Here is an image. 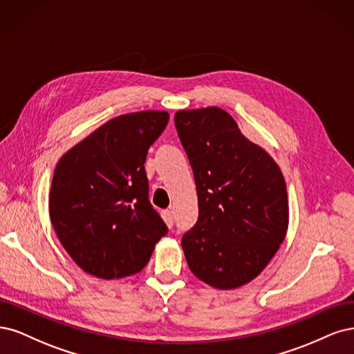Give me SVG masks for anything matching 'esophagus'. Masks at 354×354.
I'll use <instances>...</instances> for the list:
<instances>
[{
  "label": "esophagus",
  "instance_id": "obj_1",
  "mask_svg": "<svg viewBox=\"0 0 354 354\" xmlns=\"http://www.w3.org/2000/svg\"><path fill=\"white\" fill-rule=\"evenodd\" d=\"M162 216H163V219H165L167 226H174V212L172 210H170V209L163 210Z\"/></svg>",
  "mask_w": 354,
  "mask_h": 354
}]
</instances>
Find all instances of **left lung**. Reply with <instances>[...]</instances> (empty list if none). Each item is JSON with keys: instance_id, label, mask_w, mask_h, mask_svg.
<instances>
[{"instance_id": "8db88e82", "label": "left lung", "mask_w": 354, "mask_h": 354, "mask_svg": "<svg viewBox=\"0 0 354 354\" xmlns=\"http://www.w3.org/2000/svg\"><path fill=\"white\" fill-rule=\"evenodd\" d=\"M175 127L194 172L198 219L182 236L191 272L214 288L254 279L288 227L281 169L219 107L180 110Z\"/></svg>"}]
</instances>
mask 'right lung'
Masks as SVG:
<instances>
[{"label":"right lung","mask_w":354,"mask_h":354,"mask_svg":"<svg viewBox=\"0 0 354 354\" xmlns=\"http://www.w3.org/2000/svg\"><path fill=\"white\" fill-rule=\"evenodd\" d=\"M166 111H138L106 122L57 163L50 218L75 263L118 279L142 270L167 226L148 200L144 169Z\"/></svg>","instance_id":"obj_1"}]
</instances>
